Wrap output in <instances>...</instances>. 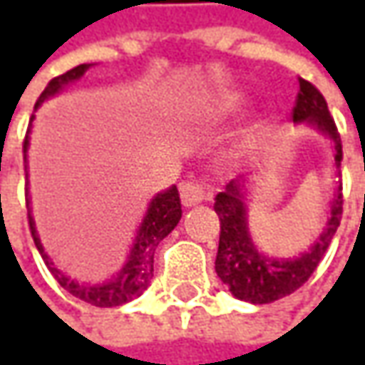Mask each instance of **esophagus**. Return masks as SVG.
<instances>
[{
  "label": "esophagus",
  "mask_w": 365,
  "mask_h": 365,
  "mask_svg": "<svg viewBox=\"0 0 365 365\" xmlns=\"http://www.w3.org/2000/svg\"><path fill=\"white\" fill-rule=\"evenodd\" d=\"M211 199V189L205 187L203 182H182L180 185V201L185 207H192V205H199Z\"/></svg>",
  "instance_id": "obj_1"
}]
</instances>
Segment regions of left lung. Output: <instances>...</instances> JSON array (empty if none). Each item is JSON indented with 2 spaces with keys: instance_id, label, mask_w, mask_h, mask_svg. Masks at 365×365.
<instances>
[{
  "instance_id": "left-lung-1",
  "label": "left lung",
  "mask_w": 365,
  "mask_h": 365,
  "mask_svg": "<svg viewBox=\"0 0 365 365\" xmlns=\"http://www.w3.org/2000/svg\"><path fill=\"white\" fill-rule=\"evenodd\" d=\"M292 120L297 123L301 121L311 123L329 138L335 146V168L339 170L344 152H341V138L337 132V125L331 118L325 97L315 85H311L304 78H299V95L292 107ZM244 182L245 178L232 180L225 190L215 197L213 209L221 221L215 272L235 299L254 304H266L292 294L317 270L341 221V213H344L341 182L335 190V199L331 203V217L327 219L325 232L319 235V240L311 245L309 252L292 259L268 258L256 250L247 232Z\"/></svg>"
}]
</instances>
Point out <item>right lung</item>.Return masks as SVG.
Wrapping results in <instances>:
<instances>
[{
  "label": "right lung",
  "mask_w": 365,
  "mask_h": 365,
  "mask_svg": "<svg viewBox=\"0 0 365 365\" xmlns=\"http://www.w3.org/2000/svg\"><path fill=\"white\" fill-rule=\"evenodd\" d=\"M91 64H78L75 68L66 71L64 75H58L50 81L46 85V89L42 91V95L38 97L36 101V109L42 106L44 99H48L52 95H56L58 91H63L64 87L73 81H78L87 73ZM34 120V115H32ZM30 120V121H32ZM30 133V130H28ZM28 133H26V140H24V160H26V152H28ZM28 203V223H30V232L34 237V244L40 252L42 259L46 262L48 270L54 274V278L58 280V284L68 290L73 297H77L81 301L89 302L93 307H120L123 302L133 301L135 297H140L150 284V278L154 274V252L160 244L162 240L173 232L176 227V223L182 217V209H180V197H178V190L176 187L162 190L158 192L152 203L148 207L146 217L142 221L138 235H135V242H133L132 250H130V256L125 266L121 268V272L103 284H81L77 280L64 276L54 262L48 258V254L44 252V247L40 244V237L36 233V223L30 213V201Z\"/></svg>",
  "instance_id": "right-lung-1"
}]
</instances>
